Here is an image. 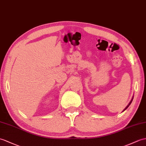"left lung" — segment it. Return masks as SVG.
<instances>
[{"mask_svg": "<svg viewBox=\"0 0 146 146\" xmlns=\"http://www.w3.org/2000/svg\"><path fill=\"white\" fill-rule=\"evenodd\" d=\"M133 98H134V96H133V98H132V99H131V101H130V102H129V104H128V105H127V106H126V108H124V110L123 111H123H124L125 110H126L127 109V108H128L129 106H130V104H131V103H132V101H133Z\"/></svg>", "mask_w": 146, "mask_h": 146, "instance_id": "8db88e82", "label": "left lung"}]
</instances>
